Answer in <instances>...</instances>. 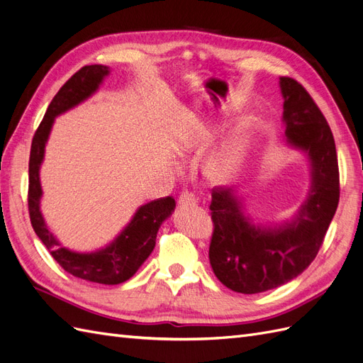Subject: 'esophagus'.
Segmentation results:
<instances>
[{
  "label": "esophagus",
  "instance_id": "esophagus-1",
  "mask_svg": "<svg viewBox=\"0 0 363 363\" xmlns=\"http://www.w3.org/2000/svg\"><path fill=\"white\" fill-rule=\"evenodd\" d=\"M196 204V199L195 195L191 194V192H183L180 196H179V206L183 207V206H195Z\"/></svg>",
  "mask_w": 363,
  "mask_h": 363
}]
</instances>
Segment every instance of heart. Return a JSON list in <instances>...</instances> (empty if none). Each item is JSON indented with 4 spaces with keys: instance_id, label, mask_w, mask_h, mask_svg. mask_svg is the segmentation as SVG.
<instances>
[{
    "instance_id": "heart-1",
    "label": "heart",
    "mask_w": 363,
    "mask_h": 363,
    "mask_svg": "<svg viewBox=\"0 0 363 363\" xmlns=\"http://www.w3.org/2000/svg\"><path fill=\"white\" fill-rule=\"evenodd\" d=\"M207 125L204 123L194 124L186 133L182 136L179 142V152L183 156L189 152L199 144L201 138L207 135ZM251 136L250 124H242L236 128L233 136L225 140L223 145H219L213 152H211L204 162V174L206 177L213 183H227L235 177L239 168L240 160H242L244 151L248 145Z\"/></svg>"
}]
</instances>
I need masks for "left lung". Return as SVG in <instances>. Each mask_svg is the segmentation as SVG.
<instances>
[{
    "label": "left lung",
    "instance_id": "1",
    "mask_svg": "<svg viewBox=\"0 0 363 363\" xmlns=\"http://www.w3.org/2000/svg\"><path fill=\"white\" fill-rule=\"evenodd\" d=\"M284 144L309 163L306 200L288 221L256 224L232 188L212 191L213 235L208 259L218 280L240 294H259L291 281L311 265L339 203V169L332 130L304 87L280 77Z\"/></svg>",
    "mask_w": 363,
    "mask_h": 363
}]
</instances>
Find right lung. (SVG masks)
<instances>
[{
    "label": "right lung",
    "mask_w": 363,
    "mask_h": 363,
    "mask_svg": "<svg viewBox=\"0 0 363 363\" xmlns=\"http://www.w3.org/2000/svg\"><path fill=\"white\" fill-rule=\"evenodd\" d=\"M108 74H111V68L104 65L83 67L52 98L31 142L28 163V211L35 233L65 271L87 281L119 284L133 277L155 250L159 228L175 208L174 199L164 196V199L138 207L130 223L121 230L111 244L84 252L63 247L48 228L40 211L43 192L39 172L43 157H45V145L54 119L91 98Z\"/></svg>",
    "instance_id": "1"
}]
</instances>
